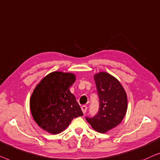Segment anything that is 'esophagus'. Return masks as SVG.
<instances>
[{
    "mask_svg": "<svg viewBox=\"0 0 160 160\" xmlns=\"http://www.w3.org/2000/svg\"><path fill=\"white\" fill-rule=\"evenodd\" d=\"M81 109H82L83 114H85V112L87 111V107L85 105H83L81 107Z\"/></svg>",
    "mask_w": 160,
    "mask_h": 160,
    "instance_id": "34e87169",
    "label": "esophagus"
}]
</instances>
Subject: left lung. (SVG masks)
Returning a JSON list of instances; mask_svg holds the SVG:
<instances>
[{"label":"left lung","instance_id":"1","mask_svg":"<svg viewBox=\"0 0 160 160\" xmlns=\"http://www.w3.org/2000/svg\"><path fill=\"white\" fill-rule=\"evenodd\" d=\"M99 97V110L93 118L86 120L93 130L105 133L122 122L128 109V97L119 80L106 72L94 75Z\"/></svg>","mask_w":160,"mask_h":160}]
</instances>
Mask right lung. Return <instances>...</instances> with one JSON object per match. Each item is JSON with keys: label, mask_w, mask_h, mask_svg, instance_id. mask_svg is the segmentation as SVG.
<instances>
[{"label": "right lung", "mask_w": 160, "mask_h": 160, "mask_svg": "<svg viewBox=\"0 0 160 160\" xmlns=\"http://www.w3.org/2000/svg\"><path fill=\"white\" fill-rule=\"evenodd\" d=\"M75 80L73 73L53 72L40 80L31 95L32 118L49 133H60L74 118L83 115L75 96L69 91Z\"/></svg>", "instance_id": "obj_1"}]
</instances>
